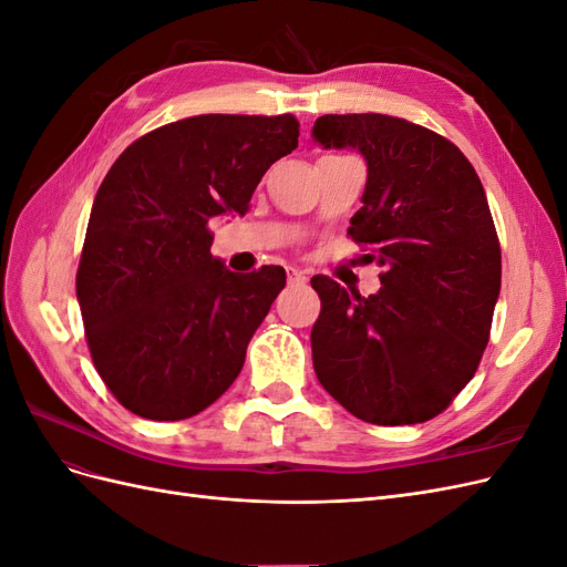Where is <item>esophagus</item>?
<instances>
[{
    "instance_id": "1",
    "label": "esophagus",
    "mask_w": 567,
    "mask_h": 567,
    "mask_svg": "<svg viewBox=\"0 0 567 567\" xmlns=\"http://www.w3.org/2000/svg\"><path fill=\"white\" fill-rule=\"evenodd\" d=\"M307 279H310V277H307V271H302V269H298V267H290V269H288V281H290V284H305Z\"/></svg>"
}]
</instances>
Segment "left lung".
I'll use <instances>...</instances> for the list:
<instances>
[{"instance_id":"1","label":"left lung","mask_w":567,"mask_h":567,"mask_svg":"<svg viewBox=\"0 0 567 567\" xmlns=\"http://www.w3.org/2000/svg\"><path fill=\"white\" fill-rule=\"evenodd\" d=\"M312 140L367 161L348 234L385 267L369 298L312 277L317 379L357 419L423 423L466 388L489 340L502 250L485 188L452 142L402 117L321 115Z\"/></svg>"}]
</instances>
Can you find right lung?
Returning <instances> with one entry per match:
<instances>
[{
    "label": "right lung",
    "mask_w": 567,
    "mask_h": 567,
    "mask_svg": "<svg viewBox=\"0 0 567 567\" xmlns=\"http://www.w3.org/2000/svg\"><path fill=\"white\" fill-rule=\"evenodd\" d=\"M298 136L288 113L186 117L127 146L101 182L75 286L94 367L132 414L196 416L241 373L286 271L227 269L208 225L246 215Z\"/></svg>",
    "instance_id": "add662e5"
}]
</instances>
